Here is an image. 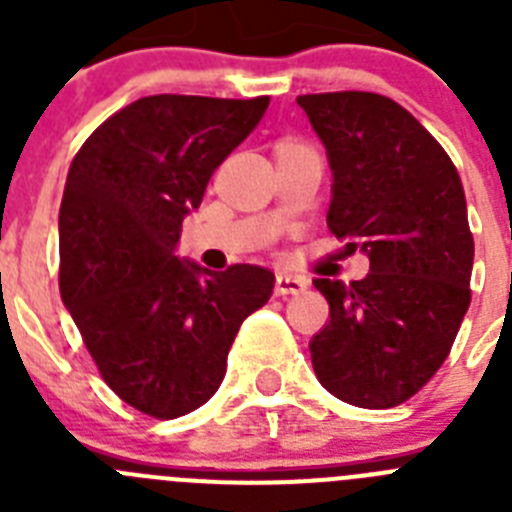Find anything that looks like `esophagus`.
<instances>
[{
  "mask_svg": "<svg viewBox=\"0 0 512 512\" xmlns=\"http://www.w3.org/2000/svg\"><path fill=\"white\" fill-rule=\"evenodd\" d=\"M307 279L305 277H295V274H287V271H279L277 274V284H274V289H277V295L287 297V295H302L307 289Z\"/></svg>",
  "mask_w": 512,
  "mask_h": 512,
  "instance_id": "obj_1",
  "label": "esophagus"
}]
</instances>
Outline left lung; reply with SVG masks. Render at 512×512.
Returning <instances> with one entry per match:
<instances>
[{"mask_svg":"<svg viewBox=\"0 0 512 512\" xmlns=\"http://www.w3.org/2000/svg\"><path fill=\"white\" fill-rule=\"evenodd\" d=\"M297 104L333 174L330 233L369 259L359 282H312L330 305L310 341L312 369L348 405L395 408L446 361L472 300L464 187L438 140L390 97L305 94Z\"/></svg>","mask_w":512,"mask_h":512,"instance_id":"1","label":"left lung"}]
</instances>
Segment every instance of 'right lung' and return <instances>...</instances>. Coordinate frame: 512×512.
<instances>
[{
	"instance_id": "obj_1",
	"label": "right lung",
	"mask_w": 512,
	"mask_h": 512,
	"mask_svg": "<svg viewBox=\"0 0 512 512\" xmlns=\"http://www.w3.org/2000/svg\"><path fill=\"white\" fill-rule=\"evenodd\" d=\"M266 107L269 97H143L89 135L66 176L61 300L104 382L140 413L169 420L205 405L241 323L271 297L264 266L210 271L176 256L184 217Z\"/></svg>"
}]
</instances>
